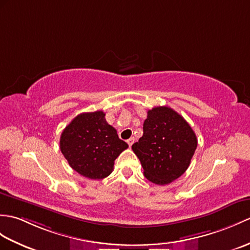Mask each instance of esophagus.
<instances>
[{
  "instance_id": "1",
  "label": "esophagus",
  "mask_w": 250,
  "mask_h": 250,
  "mask_svg": "<svg viewBox=\"0 0 250 250\" xmlns=\"http://www.w3.org/2000/svg\"><path fill=\"white\" fill-rule=\"evenodd\" d=\"M126 143H127V145H129V146L131 147V146H132V145H133V143H134V137H131V138H129V139H127V141H126Z\"/></svg>"
}]
</instances>
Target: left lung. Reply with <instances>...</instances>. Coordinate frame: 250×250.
I'll return each instance as SVG.
<instances>
[{
    "mask_svg": "<svg viewBox=\"0 0 250 250\" xmlns=\"http://www.w3.org/2000/svg\"><path fill=\"white\" fill-rule=\"evenodd\" d=\"M143 136L132 145L144 175L158 185L169 184L188 169L197 148V137L181 115L168 106L149 109Z\"/></svg>",
    "mask_w": 250,
    "mask_h": 250,
    "instance_id": "1",
    "label": "left lung"
}]
</instances>
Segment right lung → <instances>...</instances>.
<instances>
[{
  "mask_svg": "<svg viewBox=\"0 0 250 250\" xmlns=\"http://www.w3.org/2000/svg\"><path fill=\"white\" fill-rule=\"evenodd\" d=\"M60 146L72 169L99 180L111 175L115 160L129 145L106 123L105 114L97 111L78 115L63 129Z\"/></svg>",
  "mask_w": 250,
  "mask_h": 250,
  "instance_id": "right-lung-1",
  "label": "right lung"
}]
</instances>
